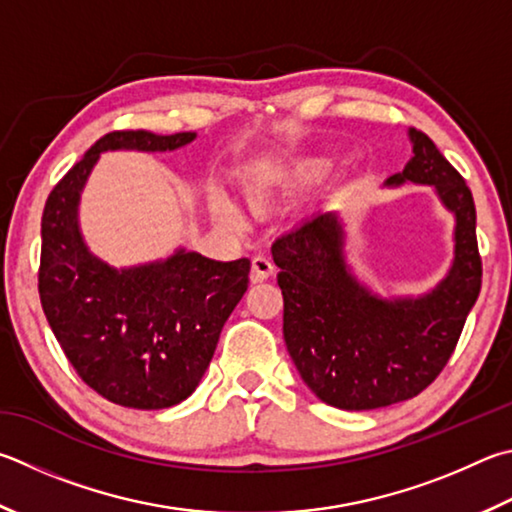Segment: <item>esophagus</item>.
<instances>
[{
	"label": "esophagus",
	"mask_w": 512,
	"mask_h": 512,
	"mask_svg": "<svg viewBox=\"0 0 512 512\" xmlns=\"http://www.w3.org/2000/svg\"><path fill=\"white\" fill-rule=\"evenodd\" d=\"M275 273V264L266 255H255L253 257V280L262 282L268 280Z\"/></svg>",
	"instance_id": "34e87169"
}]
</instances>
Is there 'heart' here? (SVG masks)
I'll return each mask as SVG.
<instances>
[{"label": "heart", "mask_w": 512, "mask_h": 512, "mask_svg": "<svg viewBox=\"0 0 512 512\" xmlns=\"http://www.w3.org/2000/svg\"><path fill=\"white\" fill-rule=\"evenodd\" d=\"M333 167L331 156H309V159H302L293 165L284 167V170H271V172H259V174H250L244 190L250 203L255 206H262L273 194L280 188H306V185L318 183L324 174H327ZM212 206L219 212L221 217L226 219H239V210L235 203H232L226 194L217 192L212 197Z\"/></svg>", "instance_id": "obj_1"}]
</instances>
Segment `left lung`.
Here are the masks:
<instances>
[{
	"instance_id": "8db88e82",
	"label": "left lung",
	"mask_w": 512,
	"mask_h": 512,
	"mask_svg": "<svg viewBox=\"0 0 512 512\" xmlns=\"http://www.w3.org/2000/svg\"><path fill=\"white\" fill-rule=\"evenodd\" d=\"M412 159L387 185H432L454 212L448 275L421 297L383 300L351 275L345 230L322 212L277 237L284 342L311 392L340 410H376L421 394L448 365L481 291L477 212L463 176L432 138L410 129Z\"/></svg>"
}]
</instances>
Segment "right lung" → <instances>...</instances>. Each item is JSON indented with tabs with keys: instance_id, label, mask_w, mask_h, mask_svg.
Instances as JSON below:
<instances>
[{
	"instance_id": "right-lung-1",
	"label": "right lung",
	"mask_w": 512,
	"mask_h": 512,
	"mask_svg": "<svg viewBox=\"0 0 512 512\" xmlns=\"http://www.w3.org/2000/svg\"><path fill=\"white\" fill-rule=\"evenodd\" d=\"M194 132H109L62 176L42 215L37 288L64 356L107 401L163 410L188 398L215 356L219 333L248 288L250 259L215 262L176 250L163 262L114 268L91 255L78 203L100 152H167Z\"/></svg>"
}]
</instances>
